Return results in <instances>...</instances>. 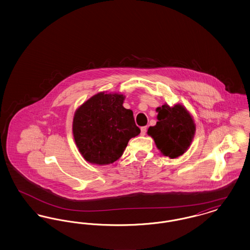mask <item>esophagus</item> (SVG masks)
Masks as SVG:
<instances>
[{
  "label": "esophagus",
  "mask_w": 250,
  "mask_h": 250,
  "mask_svg": "<svg viewBox=\"0 0 250 250\" xmlns=\"http://www.w3.org/2000/svg\"><path fill=\"white\" fill-rule=\"evenodd\" d=\"M141 131H142V135H145L146 134V132H147V126H143L142 128H141Z\"/></svg>",
  "instance_id": "obj_1"
}]
</instances>
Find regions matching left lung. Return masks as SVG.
<instances>
[{
	"instance_id": "left-lung-1",
	"label": "left lung",
	"mask_w": 250,
	"mask_h": 250,
	"mask_svg": "<svg viewBox=\"0 0 250 250\" xmlns=\"http://www.w3.org/2000/svg\"><path fill=\"white\" fill-rule=\"evenodd\" d=\"M156 112L158 122L149 127L148 134L163 155L176 158L190 146L196 130L194 121L182 105L169 107L165 104L157 107Z\"/></svg>"
}]
</instances>
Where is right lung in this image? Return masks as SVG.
Returning <instances> with one entry per match:
<instances>
[{
	"mask_svg": "<svg viewBox=\"0 0 250 250\" xmlns=\"http://www.w3.org/2000/svg\"><path fill=\"white\" fill-rule=\"evenodd\" d=\"M125 96L99 93L79 107L73 120L75 143L84 158L107 165L119 159L131 138L141 129L133 111L123 107Z\"/></svg>",
	"mask_w": 250,
	"mask_h": 250,
	"instance_id": "1",
	"label": "right lung"
}]
</instances>
